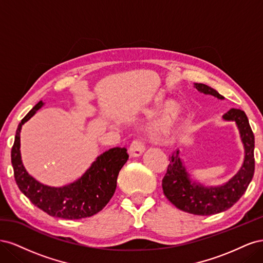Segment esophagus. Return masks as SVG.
Here are the masks:
<instances>
[{"instance_id": "1", "label": "esophagus", "mask_w": 263, "mask_h": 263, "mask_svg": "<svg viewBox=\"0 0 263 263\" xmlns=\"http://www.w3.org/2000/svg\"><path fill=\"white\" fill-rule=\"evenodd\" d=\"M146 149V141L144 138H136L134 139L133 142L129 146V155L133 157H138L142 153H144Z\"/></svg>"}]
</instances>
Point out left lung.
I'll return each mask as SVG.
<instances>
[{
	"mask_svg": "<svg viewBox=\"0 0 263 263\" xmlns=\"http://www.w3.org/2000/svg\"><path fill=\"white\" fill-rule=\"evenodd\" d=\"M197 91L224 99L213 87L196 83ZM227 121H235L240 130L245 146V161L236 176L225 185L218 187H204L201 184L191 183L179 158V151L170 157V163L162 179V190L166 198L179 210L193 215H209L224 212L239 200L246 192L254 173V135L249 125L248 117L243 110L232 108L224 115Z\"/></svg>",
	"mask_w": 263,
	"mask_h": 263,
	"instance_id": "left-lung-1",
	"label": "left lung"
}]
</instances>
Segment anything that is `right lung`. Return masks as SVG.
Wrapping results in <instances>:
<instances>
[{"label":"right lung","mask_w":263,"mask_h":263,"mask_svg":"<svg viewBox=\"0 0 263 263\" xmlns=\"http://www.w3.org/2000/svg\"><path fill=\"white\" fill-rule=\"evenodd\" d=\"M38 102L16 129L11 151L14 178L22 193L50 216L65 219L91 217L105 208L114 195L118 173L128 159L126 148H112L98 157L81 179L63 187H50L37 182L24 168L20 151L22 125L42 107Z\"/></svg>","instance_id":"add662e5"}]
</instances>
